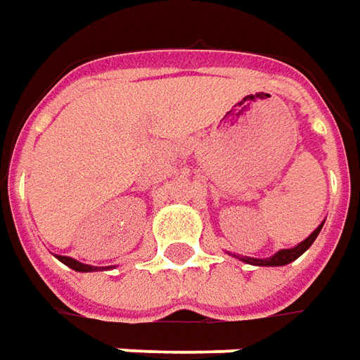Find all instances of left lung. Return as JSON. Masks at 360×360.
Wrapping results in <instances>:
<instances>
[{"instance_id": "8db88e82", "label": "left lung", "mask_w": 360, "mask_h": 360, "mask_svg": "<svg viewBox=\"0 0 360 360\" xmlns=\"http://www.w3.org/2000/svg\"><path fill=\"white\" fill-rule=\"evenodd\" d=\"M321 227H323V223L317 227L316 231L309 235L308 239H304V241L296 245V247H292V249H282V251L274 252L272 257L269 259H252V257H237V255H233V257H237L243 262H247V264H255V266H284V264H288L292 260H296L300 255H304V252L308 251L309 247H311V243L316 241L317 235L321 231Z\"/></svg>"}]
</instances>
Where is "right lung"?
Listing matches in <instances>:
<instances>
[{
	"label": "right lung",
	"instance_id": "obj_1",
	"mask_svg": "<svg viewBox=\"0 0 360 360\" xmlns=\"http://www.w3.org/2000/svg\"><path fill=\"white\" fill-rule=\"evenodd\" d=\"M56 259L64 262L66 266H70L72 270H78V272H94V270H98L100 266H91V264H84L80 260L70 259V257H60V255H56Z\"/></svg>",
	"mask_w": 360,
	"mask_h": 360
}]
</instances>
